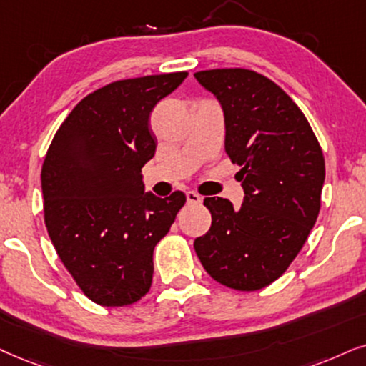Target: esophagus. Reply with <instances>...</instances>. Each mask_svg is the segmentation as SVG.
<instances>
[{"label":"esophagus","mask_w":366,"mask_h":366,"mask_svg":"<svg viewBox=\"0 0 366 366\" xmlns=\"http://www.w3.org/2000/svg\"><path fill=\"white\" fill-rule=\"evenodd\" d=\"M186 197H187L189 204H201V202H202V197L199 196L197 192H194V191H189L186 194Z\"/></svg>","instance_id":"obj_1"}]
</instances>
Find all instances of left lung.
I'll use <instances>...</instances> for the list:
<instances>
[{"label":"left lung","instance_id":"8db88e82","mask_svg":"<svg viewBox=\"0 0 366 366\" xmlns=\"http://www.w3.org/2000/svg\"><path fill=\"white\" fill-rule=\"evenodd\" d=\"M194 76L223 106L224 149L244 191L239 209L204 199L212 223L194 248L216 282L260 290L289 268L316 223L325 157L302 111L268 77L239 67Z\"/></svg>","mask_w":366,"mask_h":366}]
</instances>
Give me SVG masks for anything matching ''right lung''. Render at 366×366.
Listing matches in <instances>:
<instances>
[{
  "instance_id": "add662e5",
  "label": "right lung",
  "mask_w": 366,
  "mask_h": 366,
  "mask_svg": "<svg viewBox=\"0 0 366 366\" xmlns=\"http://www.w3.org/2000/svg\"><path fill=\"white\" fill-rule=\"evenodd\" d=\"M187 72L111 82L64 119L41 165L44 219L55 252L86 297L104 307L140 300L154 277V248L186 194H143L142 169L155 155L154 106Z\"/></svg>"
}]
</instances>
